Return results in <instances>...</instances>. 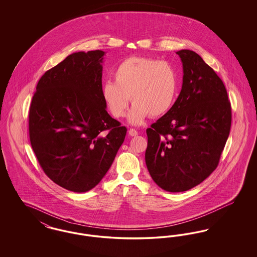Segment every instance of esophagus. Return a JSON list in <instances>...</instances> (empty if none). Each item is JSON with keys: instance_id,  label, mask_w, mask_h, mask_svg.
<instances>
[{"instance_id": "obj_1", "label": "esophagus", "mask_w": 257, "mask_h": 257, "mask_svg": "<svg viewBox=\"0 0 257 257\" xmlns=\"http://www.w3.org/2000/svg\"><path fill=\"white\" fill-rule=\"evenodd\" d=\"M138 131L137 130H135V129H130L129 130V135L130 136H132V137H136V136H138Z\"/></svg>"}]
</instances>
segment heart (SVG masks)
<instances>
[{"mask_svg": "<svg viewBox=\"0 0 257 257\" xmlns=\"http://www.w3.org/2000/svg\"><path fill=\"white\" fill-rule=\"evenodd\" d=\"M112 81L102 86V98L110 114L122 117L130 100L134 105L129 121L141 125L147 117H159L171 110L178 92V74L168 61L131 57L120 62Z\"/></svg>", "mask_w": 257, "mask_h": 257, "instance_id": "heart-1", "label": "heart"}]
</instances>
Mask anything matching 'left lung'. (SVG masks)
I'll list each match as a JSON object with an SVG mask.
<instances>
[{"mask_svg":"<svg viewBox=\"0 0 257 257\" xmlns=\"http://www.w3.org/2000/svg\"><path fill=\"white\" fill-rule=\"evenodd\" d=\"M183 64L180 94L147 128L146 163L154 182L178 193L216 170L230 132L231 105L220 77L191 50L176 52Z\"/></svg>","mask_w":257,"mask_h":257,"instance_id":"1","label":"left lung"}]
</instances>
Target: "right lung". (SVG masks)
<instances>
[{"label": "right lung", "instance_id": "obj_1", "mask_svg": "<svg viewBox=\"0 0 257 257\" xmlns=\"http://www.w3.org/2000/svg\"><path fill=\"white\" fill-rule=\"evenodd\" d=\"M101 50L69 55L42 75L29 113L37 161L62 188L85 193L105 176L127 129L106 110Z\"/></svg>", "mask_w": 257, "mask_h": 257}]
</instances>
